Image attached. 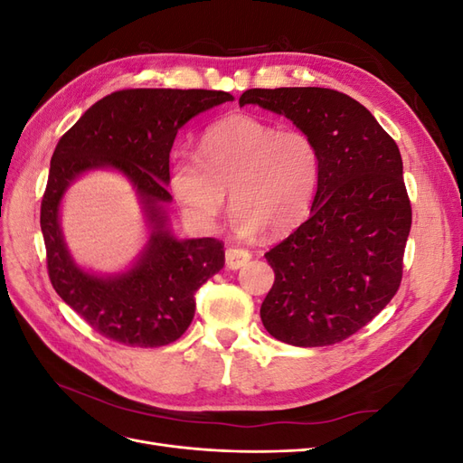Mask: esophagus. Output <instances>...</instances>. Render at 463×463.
<instances>
[{"label": "esophagus", "instance_id": "34e87169", "mask_svg": "<svg viewBox=\"0 0 463 463\" xmlns=\"http://www.w3.org/2000/svg\"><path fill=\"white\" fill-rule=\"evenodd\" d=\"M250 260V253L247 249H240V247H228L226 249V266L232 270L241 269L243 264H247Z\"/></svg>", "mask_w": 463, "mask_h": 463}]
</instances>
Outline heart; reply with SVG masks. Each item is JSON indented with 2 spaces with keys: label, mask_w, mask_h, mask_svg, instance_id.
<instances>
[{
  "label": "heart",
  "mask_w": 463,
  "mask_h": 463,
  "mask_svg": "<svg viewBox=\"0 0 463 463\" xmlns=\"http://www.w3.org/2000/svg\"><path fill=\"white\" fill-rule=\"evenodd\" d=\"M318 174V148L305 131L235 114L208 125L199 156L175 154L167 185L201 232L216 228L230 189L232 226L249 237L262 228L284 233L298 226L311 208Z\"/></svg>",
  "instance_id": "1"
}]
</instances>
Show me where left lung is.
Segmentation results:
<instances>
[{"mask_svg": "<svg viewBox=\"0 0 463 463\" xmlns=\"http://www.w3.org/2000/svg\"><path fill=\"white\" fill-rule=\"evenodd\" d=\"M286 116L320 156L311 214L266 253L274 284L264 328L298 347L338 344L396 296L411 204L400 148L371 111L332 89H249L240 106Z\"/></svg>", "mask_w": 463, "mask_h": 463, "instance_id": "8db88e82", "label": "left lung"}]
</instances>
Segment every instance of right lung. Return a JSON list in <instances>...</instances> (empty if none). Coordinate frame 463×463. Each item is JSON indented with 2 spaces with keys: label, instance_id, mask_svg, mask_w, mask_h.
Masks as SVG:
<instances>
[{
  "label": "right lung",
  "instance_id": "right-lung-1",
  "mask_svg": "<svg viewBox=\"0 0 463 463\" xmlns=\"http://www.w3.org/2000/svg\"><path fill=\"white\" fill-rule=\"evenodd\" d=\"M233 100L204 89H125L89 108L53 150L40 204L48 276L58 296L104 338L160 347L175 342L194 317V291L223 269L214 237L177 240L165 228L170 150L177 131L204 109ZM96 166H114L137 189L151 240L131 271L94 277L72 262L59 228V203L71 181Z\"/></svg>",
  "mask_w": 463,
  "mask_h": 463
}]
</instances>
